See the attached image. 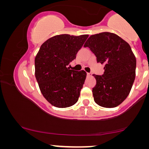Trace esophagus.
<instances>
[{"label": "esophagus", "instance_id": "obj_1", "mask_svg": "<svg viewBox=\"0 0 149 149\" xmlns=\"http://www.w3.org/2000/svg\"><path fill=\"white\" fill-rule=\"evenodd\" d=\"M87 75H88V76H91V73H87Z\"/></svg>", "mask_w": 149, "mask_h": 149}]
</instances>
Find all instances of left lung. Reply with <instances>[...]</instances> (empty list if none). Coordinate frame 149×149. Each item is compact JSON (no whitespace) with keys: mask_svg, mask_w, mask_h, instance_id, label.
<instances>
[{"mask_svg":"<svg viewBox=\"0 0 149 149\" xmlns=\"http://www.w3.org/2000/svg\"><path fill=\"white\" fill-rule=\"evenodd\" d=\"M84 47L104 65L103 74L93 75L94 100L103 107H116L128 96L135 79L136 60L130 46L115 33L102 32L91 36Z\"/></svg>","mask_w":149,"mask_h":149,"instance_id":"8db88e82","label":"left lung"}]
</instances>
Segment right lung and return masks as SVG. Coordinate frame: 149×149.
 <instances>
[{"mask_svg": "<svg viewBox=\"0 0 149 149\" xmlns=\"http://www.w3.org/2000/svg\"><path fill=\"white\" fill-rule=\"evenodd\" d=\"M88 35L61 34L48 39L35 57V76L48 102L58 108L74 105L78 100L86 73L70 70Z\"/></svg>", "mask_w": 149, "mask_h": 149, "instance_id": "add662e5", "label": "right lung"}]
</instances>
